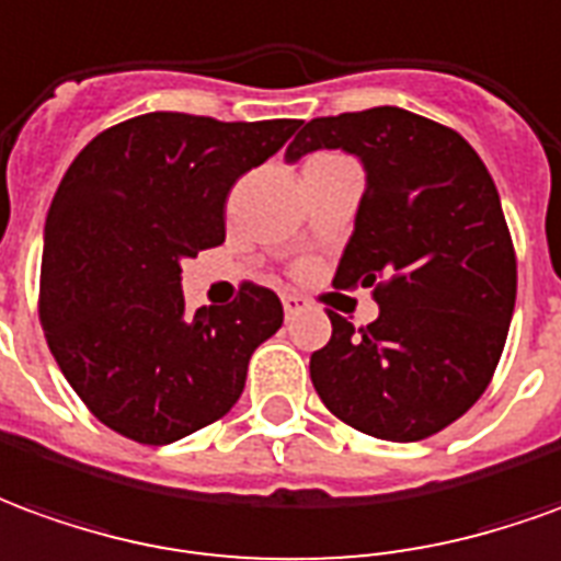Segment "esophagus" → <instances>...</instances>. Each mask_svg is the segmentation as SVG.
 <instances>
[{
    "instance_id": "1",
    "label": "esophagus",
    "mask_w": 561,
    "mask_h": 561,
    "mask_svg": "<svg viewBox=\"0 0 561 561\" xmlns=\"http://www.w3.org/2000/svg\"><path fill=\"white\" fill-rule=\"evenodd\" d=\"M301 308H305V301H301L299 296H293V293H287V296H284V313H287V317H296Z\"/></svg>"
}]
</instances>
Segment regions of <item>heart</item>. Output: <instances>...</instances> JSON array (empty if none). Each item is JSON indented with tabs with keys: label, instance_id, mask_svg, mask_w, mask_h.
<instances>
[{
	"label": "heart",
	"instance_id": "b5f03b06",
	"mask_svg": "<svg viewBox=\"0 0 561 561\" xmlns=\"http://www.w3.org/2000/svg\"><path fill=\"white\" fill-rule=\"evenodd\" d=\"M323 160H337V157H332V153H320V157H313L311 162H323Z\"/></svg>",
	"mask_w": 561,
	"mask_h": 561
}]
</instances>
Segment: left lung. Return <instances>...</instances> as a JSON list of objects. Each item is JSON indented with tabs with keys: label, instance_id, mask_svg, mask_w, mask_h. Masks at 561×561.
<instances>
[{
	"label": "left lung",
	"instance_id": "8db88e82",
	"mask_svg": "<svg viewBox=\"0 0 561 561\" xmlns=\"http://www.w3.org/2000/svg\"><path fill=\"white\" fill-rule=\"evenodd\" d=\"M323 147L365 169L335 287H371L380 313L353 329L329 311L332 337L311 356L313 389L371 438L423 440L483 396L502 359L516 301L502 198L462 135L404 108L305 123L287 162Z\"/></svg>",
	"mask_w": 561,
	"mask_h": 561
}]
</instances>
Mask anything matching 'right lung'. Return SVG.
Listing matches in <instances>:
<instances>
[{
	"instance_id": "obj_1",
	"label": "right lung",
	"mask_w": 561,
	"mask_h": 561,
	"mask_svg": "<svg viewBox=\"0 0 561 561\" xmlns=\"http://www.w3.org/2000/svg\"><path fill=\"white\" fill-rule=\"evenodd\" d=\"M301 121L224 123L153 111L99 133L50 202L38 317L90 414L172 444L236 404L248 363L284 323L272 289L184 311L181 260L226 241V196Z\"/></svg>"
}]
</instances>
